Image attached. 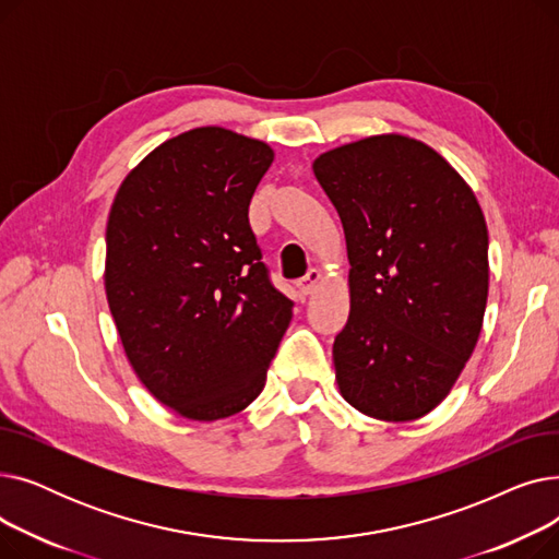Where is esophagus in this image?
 Listing matches in <instances>:
<instances>
[{"label": "esophagus", "instance_id": "1", "mask_svg": "<svg viewBox=\"0 0 559 559\" xmlns=\"http://www.w3.org/2000/svg\"><path fill=\"white\" fill-rule=\"evenodd\" d=\"M321 281V272L319 270H308V274L304 276V278H299L297 281V287H299V292H301V295L304 297H308V295H312V292H314V287H317V283Z\"/></svg>", "mask_w": 559, "mask_h": 559}]
</instances>
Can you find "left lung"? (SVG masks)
I'll list each match as a JSON object with an SVG mask.
<instances>
[{
    "label": "left lung",
    "instance_id": "left-lung-1",
    "mask_svg": "<svg viewBox=\"0 0 559 559\" xmlns=\"http://www.w3.org/2000/svg\"><path fill=\"white\" fill-rule=\"evenodd\" d=\"M342 219L350 312L333 344L342 396L413 421L451 392L487 306V224L476 194L428 144L373 135L312 163Z\"/></svg>",
    "mask_w": 559,
    "mask_h": 559
}]
</instances>
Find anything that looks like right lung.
Returning a JSON list of instances; mask_svg holds the SVG:
<instances>
[{
	"label": "right lung",
	"instance_id": "1",
	"mask_svg": "<svg viewBox=\"0 0 559 559\" xmlns=\"http://www.w3.org/2000/svg\"><path fill=\"white\" fill-rule=\"evenodd\" d=\"M274 152L219 127L163 142L117 190L106 297L138 378L176 413L215 421L264 388L295 301L249 224Z\"/></svg>",
	"mask_w": 559,
	"mask_h": 559
}]
</instances>
